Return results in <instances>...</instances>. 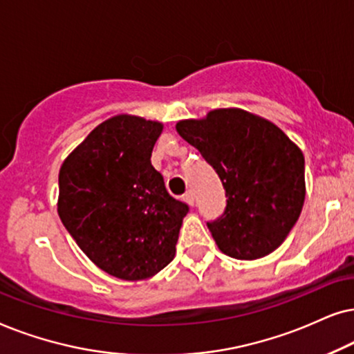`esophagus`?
<instances>
[{
	"instance_id": "34e87169",
	"label": "esophagus",
	"mask_w": 354,
	"mask_h": 354,
	"mask_svg": "<svg viewBox=\"0 0 354 354\" xmlns=\"http://www.w3.org/2000/svg\"><path fill=\"white\" fill-rule=\"evenodd\" d=\"M183 201H185L187 205H191V207H192V205H194V194H192L191 191H187L186 194L183 196Z\"/></svg>"
}]
</instances>
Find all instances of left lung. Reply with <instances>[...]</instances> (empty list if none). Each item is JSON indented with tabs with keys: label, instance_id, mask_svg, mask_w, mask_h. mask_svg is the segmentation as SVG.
I'll return each instance as SVG.
<instances>
[{
	"label": "left lung",
	"instance_id": "obj_1",
	"mask_svg": "<svg viewBox=\"0 0 354 354\" xmlns=\"http://www.w3.org/2000/svg\"><path fill=\"white\" fill-rule=\"evenodd\" d=\"M176 131L223 183L225 214L207 223L220 251L239 261L275 251L304 204V155L298 145L272 121L241 108L178 121Z\"/></svg>",
	"mask_w": 354,
	"mask_h": 354
}]
</instances>
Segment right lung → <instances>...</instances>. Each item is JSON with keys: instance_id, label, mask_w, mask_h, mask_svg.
Here are the masks:
<instances>
[{"instance_id": "1", "label": "right lung", "mask_w": 354, "mask_h": 354, "mask_svg": "<svg viewBox=\"0 0 354 354\" xmlns=\"http://www.w3.org/2000/svg\"><path fill=\"white\" fill-rule=\"evenodd\" d=\"M163 131L134 115L105 120L59 168L58 215L82 252L108 275L150 279L173 261L185 202L150 163Z\"/></svg>"}]
</instances>
